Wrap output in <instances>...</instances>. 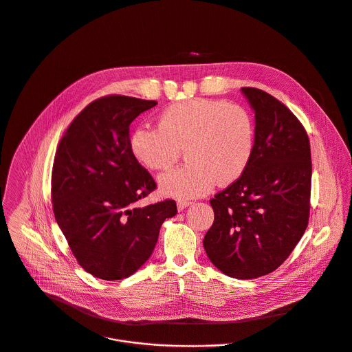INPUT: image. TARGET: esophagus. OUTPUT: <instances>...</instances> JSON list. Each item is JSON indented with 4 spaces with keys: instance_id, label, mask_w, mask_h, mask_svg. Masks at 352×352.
<instances>
[{
    "instance_id": "obj_1",
    "label": "esophagus",
    "mask_w": 352,
    "mask_h": 352,
    "mask_svg": "<svg viewBox=\"0 0 352 352\" xmlns=\"http://www.w3.org/2000/svg\"><path fill=\"white\" fill-rule=\"evenodd\" d=\"M191 205V202L190 201H177V210L179 212H182V210H184L187 206H190Z\"/></svg>"
}]
</instances>
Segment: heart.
Masks as SVG:
<instances>
[{"label":"heart","instance_id":"obj_1","mask_svg":"<svg viewBox=\"0 0 352 352\" xmlns=\"http://www.w3.org/2000/svg\"><path fill=\"white\" fill-rule=\"evenodd\" d=\"M254 122L239 104L197 98L162 110L158 128L140 125L129 138L133 158L150 170L172 168L182 150L187 164L164 173V195L188 199L208 194L216 184L235 183L248 169L254 151Z\"/></svg>","mask_w":352,"mask_h":352}]
</instances>
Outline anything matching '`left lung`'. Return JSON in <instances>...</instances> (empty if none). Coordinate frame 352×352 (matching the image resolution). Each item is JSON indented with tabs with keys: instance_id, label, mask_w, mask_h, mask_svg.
<instances>
[{
	"instance_id": "8db88e82",
	"label": "left lung",
	"mask_w": 352,
	"mask_h": 352,
	"mask_svg": "<svg viewBox=\"0 0 352 352\" xmlns=\"http://www.w3.org/2000/svg\"><path fill=\"white\" fill-rule=\"evenodd\" d=\"M254 110V151L245 173L210 199L214 221L204 238L226 275L252 279L276 270L309 217L311 150L296 116L270 94L241 89Z\"/></svg>"
}]
</instances>
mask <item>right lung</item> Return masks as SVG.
Segmentation results:
<instances>
[{"instance_id":"1","label":"right lung","mask_w":352,"mask_h":352,"mask_svg":"<svg viewBox=\"0 0 352 352\" xmlns=\"http://www.w3.org/2000/svg\"><path fill=\"white\" fill-rule=\"evenodd\" d=\"M155 104L100 98L73 120L55 154V219L78 264L100 279L135 274L151 256L165 219L177 213L173 199L136 206L157 184L131 153L129 125Z\"/></svg>"}]
</instances>
